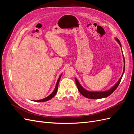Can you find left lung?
<instances>
[{
  "mask_svg": "<svg viewBox=\"0 0 134 134\" xmlns=\"http://www.w3.org/2000/svg\"><path fill=\"white\" fill-rule=\"evenodd\" d=\"M115 39L116 40V41L119 43V44H120V46L121 47V43L119 41V40L117 38H115ZM122 50V48H121ZM123 54V52H122ZM123 59H124V70H123V72L122 75L121 76L120 78L119 79V80L117 82L114 86H113L112 87H111L109 90H107V91H99V92H95V91H88L86 89L84 88L82 85L80 84V83L79 82V81L76 78H75V82H76V86L78 87V91H79V92L82 94L84 97H86V98H90V99H100V98H106V97H107L108 96H109V95H111L112 93L114 92L116 88L118 87V86L119 85L121 79L122 78V76L124 74V71H125V58L124 56V54H123Z\"/></svg>",
  "mask_w": 134,
  "mask_h": 134,
  "instance_id": "8db88e82",
  "label": "left lung"
}]
</instances>
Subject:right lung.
<instances>
[{
	"label": "right lung",
	"instance_id": "1",
	"mask_svg": "<svg viewBox=\"0 0 134 134\" xmlns=\"http://www.w3.org/2000/svg\"><path fill=\"white\" fill-rule=\"evenodd\" d=\"M62 73L61 74V75H60V76L59 77V78L58 79V81H57V83H56V86L55 87V89L54 91L52 92V93H51V94L47 96V97H46V98H44L43 99H40V100H35V102H46V101H47L48 100L51 99V98H53V97L56 95V93H57L58 92V86H59V81L60 80V78H61V76H62Z\"/></svg>",
	"mask_w": 134,
	"mask_h": 134
}]
</instances>
